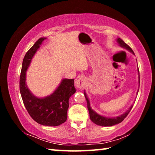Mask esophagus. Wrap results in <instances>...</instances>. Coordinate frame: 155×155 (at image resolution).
Instances as JSON below:
<instances>
[{"mask_svg": "<svg viewBox=\"0 0 155 155\" xmlns=\"http://www.w3.org/2000/svg\"><path fill=\"white\" fill-rule=\"evenodd\" d=\"M74 83L75 86L78 89H81L85 85L86 78L85 77H83V76H78V77L76 78Z\"/></svg>", "mask_w": 155, "mask_h": 155, "instance_id": "34e87169", "label": "esophagus"}]
</instances>
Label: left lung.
<instances>
[{
  "mask_svg": "<svg viewBox=\"0 0 155 155\" xmlns=\"http://www.w3.org/2000/svg\"><path fill=\"white\" fill-rule=\"evenodd\" d=\"M117 41L118 42L120 46H122V48H124L126 49H127L128 51H129L130 52H132L133 54H134V52L133 51V50L131 49L130 47L128 45V44H126L124 41H123L122 39L120 38H117ZM138 72H139V69H138ZM140 83V72H139V83ZM140 87V85H139ZM137 91V94H138ZM84 95H85V97L86 98V101H87V109L89 113H90V117L91 121H92L94 123H95L96 124L99 125V126H104V127H111V126H114L115 124H119V123L122 122L123 120H124L126 117L127 116L128 114H129L130 111L131 109L133 108V105L131 106L129 109H128L127 111H126L124 114H123L122 115H120V116L115 117H106L104 116H102V115H99L96 113L94 111H93L91 109V107H90V101L87 98V95H86L85 92H84Z\"/></svg>",
  "mask_w": 155,
  "mask_h": 155,
  "instance_id": "obj_1",
  "label": "left lung"
}]
</instances>
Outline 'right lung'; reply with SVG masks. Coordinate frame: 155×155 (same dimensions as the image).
I'll return each mask as SVG.
<instances>
[{
  "instance_id": "right-lung-1",
  "label": "right lung",
  "mask_w": 155,
  "mask_h": 155,
  "mask_svg": "<svg viewBox=\"0 0 155 155\" xmlns=\"http://www.w3.org/2000/svg\"><path fill=\"white\" fill-rule=\"evenodd\" d=\"M45 39L40 38L25 54L20 76V91L25 108L35 122L41 125L57 127L67 120L69 98L76 91L74 79H63L51 95L43 98L33 95L26 84V71Z\"/></svg>"
}]
</instances>
